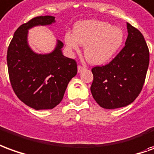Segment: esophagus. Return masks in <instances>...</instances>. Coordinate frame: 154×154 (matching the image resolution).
<instances>
[{
	"mask_svg": "<svg viewBox=\"0 0 154 154\" xmlns=\"http://www.w3.org/2000/svg\"><path fill=\"white\" fill-rule=\"evenodd\" d=\"M85 69V66L79 65V66H78V72H79V73H80V72H82L83 70Z\"/></svg>",
	"mask_w": 154,
	"mask_h": 154,
	"instance_id": "34e87169",
	"label": "esophagus"
}]
</instances>
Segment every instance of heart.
<instances>
[{"label": "heart", "instance_id": "heart-1", "mask_svg": "<svg viewBox=\"0 0 154 154\" xmlns=\"http://www.w3.org/2000/svg\"><path fill=\"white\" fill-rule=\"evenodd\" d=\"M65 44L69 50L79 51L85 45V56L94 65L109 61L123 44L124 32L120 27L112 26L109 23L91 20L77 23L74 33L66 32Z\"/></svg>", "mask_w": 154, "mask_h": 154}]
</instances>
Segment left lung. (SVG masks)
I'll list each match as a JSON object with an SVG mask.
<instances>
[{"label":"left lung","instance_id":"left-lung-1","mask_svg":"<svg viewBox=\"0 0 154 154\" xmlns=\"http://www.w3.org/2000/svg\"><path fill=\"white\" fill-rule=\"evenodd\" d=\"M124 47L106 65L92 68L93 98L103 109L127 106L139 95L149 65V51L143 35L127 23Z\"/></svg>","mask_w":154,"mask_h":154}]
</instances>
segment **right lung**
<instances>
[{
    "label": "right lung",
    "instance_id": "right-lung-1",
    "mask_svg": "<svg viewBox=\"0 0 154 154\" xmlns=\"http://www.w3.org/2000/svg\"><path fill=\"white\" fill-rule=\"evenodd\" d=\"M54 22L51 16H36L15 31L7 50L10 82L16 96L27 106L36 110L51 109L63 100L70 79L77 74V62L61 52L58 41L52 53L37 54L27 44L28 29Z\"/></svg>",
    "mask_w": 154,
    "mask_h": 154
}]
</instances>
